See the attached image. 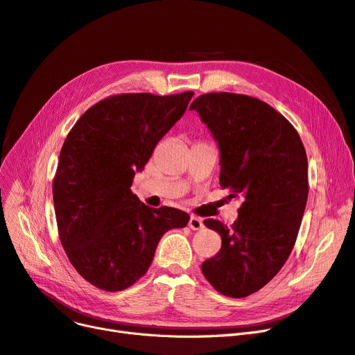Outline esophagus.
<instances>
[{"mask_svg": "<svg viewBox=\"0 0 355 355\" xmlns=\"http://www.w3.org/2000/svg\"><path fill=\"white\" fill-rule=\"evenodd\" d=\"M189 226H190V229H193V230H200V229H203V227H205L203 222L200 220L198 218H196V216H191V218H190V222H189Z\"/></svg>", "mask_w": 355, "mask_h": 355, "instance_id": "esophagus-1", "label": "esophagus"}]
</instances>
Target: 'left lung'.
<instances>
[{
  "mask_svg": "<svg viewBox=\"0 0 355 355\" xmlns=\"http://www.w3.org/2000/svg\"><path fill=\"white\" fill-rule=\"evenodd\" d=\"M190 110L218 141L220 187L242 200L232 226L205 220L222 248L202 271L220 295L246 297L274 279L296 243L309 193L306 150L291 123L255 97L207 92Z\"/></svg>",
  "mask_w": 355,
  "mask_h": 355,
  "instance_id": "8db88e82",
  "label": "left lung"
}]
</instances>
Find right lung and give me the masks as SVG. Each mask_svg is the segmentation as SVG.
<instances>
[{
    "mask_svg": "<svg viewBox=\"0 0 355 355\" xmlns=\"http://www.w3.org/2000/svg\"><path fill=\"white\" fill-rule=\"evenodd\" d=\"M193 96H110L68 133L52 189L58 234L71 264L92 286L130 287L148 271L166 230L189 223L182 210L145 206L130 186Z\"/></svg>",
    "mask_w": 355,
    "mask_h": 355,
    "instance_id": "obj_1",
    "label": "right lung"
}]
</instances>
